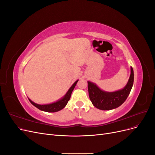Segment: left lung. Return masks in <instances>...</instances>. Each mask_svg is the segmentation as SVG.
<instances>
[{"label":"left lung","mask_w":155,"mask_h":155,"mask_svg":"<svg viewBox=\"0 0 155 155\" xmlns=\"http://www.w3.org/2000/svg\"><path fill=\"white\" fill-rule=\"evenodd\" d=\"M134 82V72L130 68V75L126 86L121 90L107 92L101 91L96 85L88 81V90L90 100L93 105L98 109L107 110L120 107L127 98Z\"/></svg>","instance_id":"8db88e82"}]
</instances>
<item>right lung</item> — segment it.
Returning <instances> with one entry per match:
<instances>
[{"instance_id":"1","label":"right lung","mask_w":155,"mask_h":155,"mask_svg":"<svg viewBox=\"0 0 155 155\" xmlns=\"http://www.w3.org/2000/svg\"><path fill=\"white\" fill-rule=\"evenodd\" d=\"M78 81V80H77L73 84L72 87H70L69 90L68 91L67 93L65 94V96L62 98L61 100H60L55 103H53V104H48V105H39V104H35L34 102H33L30 99H28V100L33 105H34L35 107L37 108V109H39L41 110L48 112H58L59 110H61V109H63V108L67 105L68 101L70 100V96H71V94L74 90V87H76Z\"/></svg>"}]
</instances>
